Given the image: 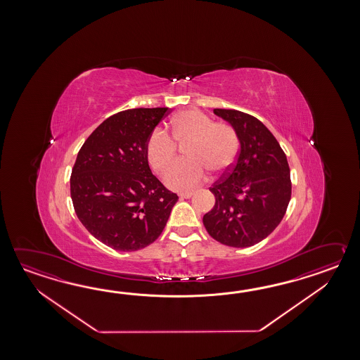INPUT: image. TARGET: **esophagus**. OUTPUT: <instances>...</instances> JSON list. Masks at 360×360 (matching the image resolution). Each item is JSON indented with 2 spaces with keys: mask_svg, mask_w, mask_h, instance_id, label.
I'll return each instance as SVG.
<instances>
[{
  "mask_svg": "<svg viewBox=\"0 0 360 360\" xmlns=\"http://www.w3.org/2000/svg\"><path fill=\"white\" fill-rule=\"evenodd\" d=\"M193 197V193L191 191H186V193H180V198L181 199H189Z\"/></svg>",
  "mask_w": 360,
  "mask_h": 360,
  "instance_id": "esophagus-1",
  "label": "esophagus"
}]
</instances>
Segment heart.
Returning a JSON list of instances; mask_svg holds the SVG:
<instances>
[{
  "mask_svg": "<svg viewBox=\"0 0 360 360\" xmlns=\"http://www.w3.org/2000/svg\"><path fill=\"white\" fill-rule=\"evenodd\" d=\"M171 136L177 144L186 141V160L175 163L165 175V183L171 189L195 188L206 179L207 169L222 175L237 160L239 140L236 130L228 123L212 122L197 109L181 112L171 121ZM172 139L162 130H154L148 138L146 160L157 174H163L175 161L176 144Z\"/></svg>",
  "mask_w": 360,
  "mask_h": 360,
  "instance_id": "obj_1",
  "label": "heart"
}]
</instances>
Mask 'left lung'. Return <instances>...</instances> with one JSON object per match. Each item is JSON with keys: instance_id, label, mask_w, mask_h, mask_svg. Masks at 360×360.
Listing matches in <instances>:
<instances>
[{"instance_id": "obj_1", "label": "left lung", "mask_w": 360, "mask_h": 360, "mask_svg": "<svg viewBox=\"0 0 360 360\" xmlns=\"http://www.w3.org/2000/svg\"><path fill=\"white\" fill-rule=\"evenodd\" d=\"M214 113L236 130L240 150L231 169L210 188L216 202L203 225L222 245L250 247L283 219L291 199L290 166L274 135L257 118L234 109Z\"/></svg>"}]
</instances>
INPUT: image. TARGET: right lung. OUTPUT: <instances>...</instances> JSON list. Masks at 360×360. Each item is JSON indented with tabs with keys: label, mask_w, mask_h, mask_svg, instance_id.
Wrapping results in <instances>:
<instances>
[{
	"label": "right lung",
	"mask_w": 360,
	"mask_h": 360,
	"mask_svg": "<svg viewBox=\"0 0 360 360\" xmlns=\"http://www.w3.org/2000/svg\"><path fill=\"white\" fill-rule=\"evenodd\" d=\"M169 108H136L110 115L77 154L70 197L90 234L115 251L153 243L165 229L175 193L154 176L146 146Z\"/></svg>",
	"instance_id": "obj_1"
}]
</instances>
